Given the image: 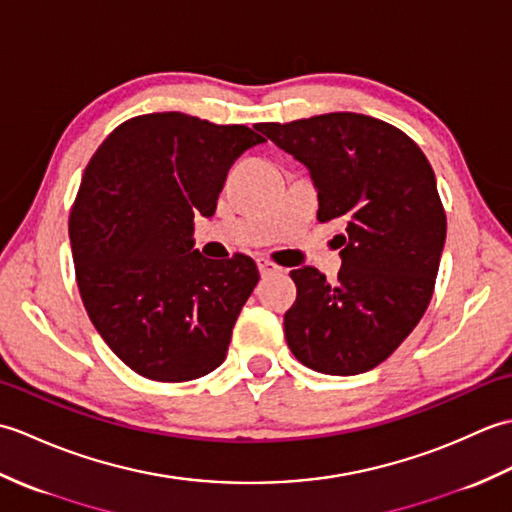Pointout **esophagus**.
<instances>
[{"label": "esophagus", "instance_id": "34e87169", "mask_svg": "<svg viewBox=\"0 0 512 512\" xmlns=\"http://www.w3.org/2000/svg\"><path fill=\"white\" fill-rule=\"evenodd\" d=\"M257 268H259V273H262V277H266V275H270V273H277V270H279V266H275V264L270 262V259H266V257H259V259H257Z\"/></svg>", "mask_w": 512, "mask_h": 512}]
</instances>
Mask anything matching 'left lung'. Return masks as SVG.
Here are the masks:
<instances>
[{"label": "left lung", "mask_w": 512, "mask_h": 512, "mask_svg": "<svg viewBox=\"0 0 512 512\" xmlns=\"http://www.w3.org/2000/svg\"><path fill=\"white\" fill-rule=\"evenodd\" d=\"M257 132L310 171L319 222L345 226L334 284L312 266L290 273V352L321 374L369 372L416 328L436 286L447 215L429 160L394 125L354 112L262 123Z\"/></svg>", "instance_id": "8db88e82"}]
</instances>
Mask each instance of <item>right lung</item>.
<instances>
[{
  "mask_svg": "<svg viewBox=\"0 0 512 512\" xmlns=\"http://www.w3.org/2000/svg\"><path fill=\"white\" fill-rule=\"evenodd\" d=\"M264 138L244 125L160 112L129 118L96 149L70 213L76 284L94 328L136 374L184 383L220 367L257 286L246 255H200L233 162Z\"/></svg>",
  "mask_w": 512,
  "mask_h": 512,
  "instance_id": "add662e5",
  "label": "right lung"
}]
</instances>
